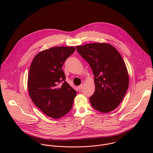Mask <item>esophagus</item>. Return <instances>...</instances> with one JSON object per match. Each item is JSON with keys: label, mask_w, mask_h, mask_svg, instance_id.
I'll use <instances>...</instances> for the list:
<instances>
[{"label": "esophagus", "mask_w": 153, "mask_h": 153, "mask_svg": "<svg viewBox=\"0 0 153 153\" xmlns=\"http://www.w3.org/2000/svg\"><path fill=\"white\" fill-rule=\"evenodd\" d=\"M83 84H82V85H80L78 86H77V88H78V89H79V90H81V89L83 88Z\"/></svg>", "instance_id": "obj_1"}]
</instances>
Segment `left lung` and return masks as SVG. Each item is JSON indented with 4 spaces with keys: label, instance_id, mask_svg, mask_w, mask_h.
I'll list each match as a JSON object with an SVG mask.
<instances>
[{
    "label": "left lung",
    "instance_id": "left-lung-1",
    "mask_svg": "<svg viewBox=\"0 0 153 153\" xmlns=\"http://www.w3.org/2000/svg\"><path fill=\"white\" fill-rule=\"evenodd\" d=\"M94 76L95 91L90 101L95 110L107 113L122 101L128 88L129 76L125 62L118 51L105 43L76 46Z\"/></svg>",
    "mask_w": 153,
    "mask_h": 153
}]
</instances>
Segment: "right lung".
<instances>
[{
    "mask_svg": "<svg viewBox=\"0 0 153 153\" xmlns=\"http://www.w3.org/2000/svg\"><path fill=\"white\" fill-rule=\"evenodd\" d=\"M73 47H57L43 50L33 59L28 77L29 95L47 116L59 119L72 108L77 92L65 81L62 69L75 51Z\"/></svg>",
    "mask_w": 153,
    "mask_h": 153,
    "instance_id": "obj_1",
    "label": "right lung"
}]
</instances>
